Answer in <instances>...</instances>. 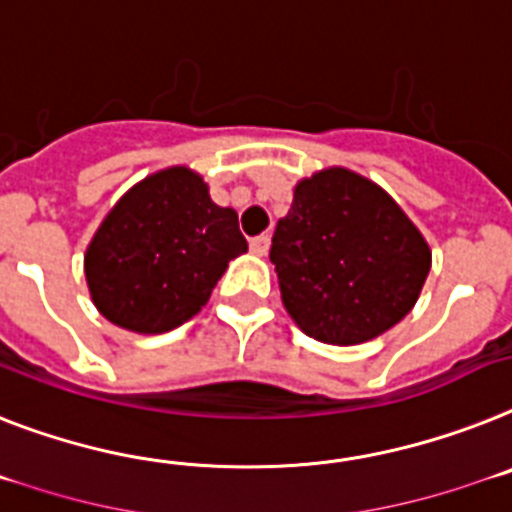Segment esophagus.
<instances>
[{
    "label": "esophagus",
    "instance_id": "34e87169",
    "mask_svg": "<svg viewBox=\"0 0 512 512\" xmlns=\"http://www.w3.org/2000/svg\"><path fill=\"white\" fill-rule=\"evenodd\" d=\"M249 249L255 252V255H265L270 249V236L263 234V236H255L252 242H249Z\"/></svg>",
    "mask_w": 512,
    "mask_h": 512
}]
</instances>
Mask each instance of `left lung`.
<instances>
[{
    "label": "left lung",
    "instance_id": "obj_1",
    "mask_svg": "<svg viewBox=\"0 0 512 512\" xmlns=\"http://www.w3.org/2000/svg\"><path fill=\"white\" fill-rule=\"evenodd\" d=\"M283 304L315 341L354 346L409 315L432 252L393 197L364 176L304 179L270 244Z\"/></svg>",
    "mask_w": 512,
    "mask_h": 512
}]
</instances>
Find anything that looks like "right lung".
Returning <instances> with one entry per match:
<instances>
[{"instance_id": "add662e5", "label": "right lung", "mask_w": 512, "mask_h": 512, "mask_svg": "<svg viewBox=\"0 0 512 512\" xmlns=\"http://www.w3.org/2000/svg\"><path fill=\"white\" fill-rule=\"evenodd\" d=\"M247 252L239 218L190 169H166L114 205L85 255L101 315L135 333H166L205 307L229 260Z\"/></svg>"}]
</instances>
